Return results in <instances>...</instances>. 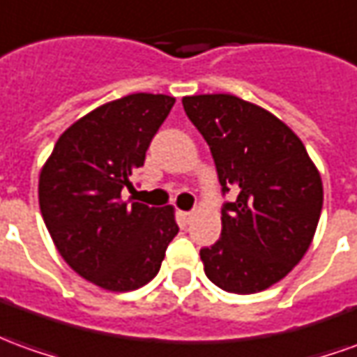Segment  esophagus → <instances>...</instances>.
I'll return each mask as SVG.
<instances>
[{"instance_id": "esophagus-1", "label": "esophagus", "mask_w": 357, "mask_h": 357, "mask_svg": "<svg viewBox=\"0 0 357 357\" xmlns=\"http://www.w3.org/2000/svg\"><path fill=\"white\" fill-rule=\"evenodd\" d=\"M179 216H181V218H183V220H185V222H189V220H191V218H193V213H187V211H181V213H179Z\"/></svg>"}]
</instances>
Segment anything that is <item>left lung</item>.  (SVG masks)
Returning a JSON list of instances; mask_svg holds the SVG:
<instances>
[{
  "instance_id": "left-lung-1",
  "label": "left lung",
  "mask_w": 357,
  "mask_h": 357,
  "mask_svg": "<svg viewBox=\"0 0 357 357\" xmlns=\"http://www.w3.org/2000/svg\"><path fill=\"white\" fill-rule=\"evenodd\" d=\"M211 146L224 204L222 234L201 249L204 274L231 294L280 282L307 253L323 208V181L301 139L268 109L234 94L183 96Z\"/></svg>"
}]
</instances>
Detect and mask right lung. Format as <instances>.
I'll return each instance as SVG.
<instances>
[{
	"instance_id": "right-lung-1",
	"label": "right lung",
	"mask_w": 357,
	"mask_h": 357,
	"mask_svg": "<svg viewBox=\"0 0 357 357\" xmlns=\"http://www.w3.org/2000/svg\"><path fill=\"white\" fill-rule=\"evenodd\" d=\"M174 96L137 92L67 127L38 179L40 213L67 265L108 291H131L160 271L179 231L174 206L121 201Z\"/></svg>"
}]
</instances>
